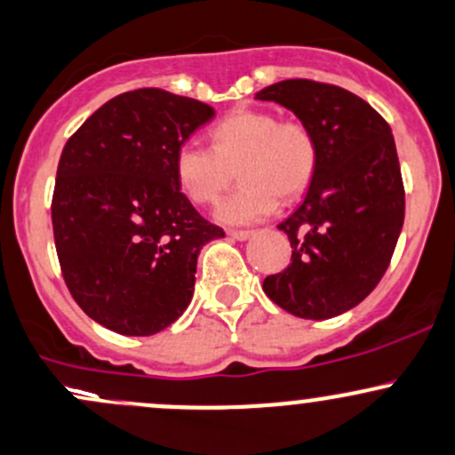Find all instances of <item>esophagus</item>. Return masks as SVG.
I'll return each instance as SVG.
<instances>
[{
  "label": "esophagus",
  "mask_w": 455,
  "mask_h": 455,
  "mask_svg": "<svg viewBox=\"0 0 455 455\" xmlns=\"http://www.w3.org/2000/svg\"><path fill=\"white\" fill-rule=\"evenodd\" d=\"M251 229H229L228 232V236L229 238H234V241H247V238L251 236Z\"/></svg>",
  "instance_id": "34e87169"
}]
</instances>
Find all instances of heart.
Masks as SVG:
<instances>
[{"label":"heart","instance_id":"b5f03b06","mask_svg":"<svg viewBox=\"0 0 455 455\" xmlns=\"http://www.w3.org/2000/svg\"><path fill=\"white\" fill-rule=\"evenodd\" d=\"M212 148L186 141L174 152V177L190 201L214 204L238 172L241 186L214 210L223 226L263 221L283 204L296 201L316 170L314 134L296 121L265 110H236L210 132Z\"/></svg>","mask_w":455,"mask_h":455}]
</instances>
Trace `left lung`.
I'll list each match as a JSON object with an SVG mask.
<instances>
[{
	"label": "left lung",
	"mask_w": 455,
	"mask_h": 455,
	"mask_svg": "<svg viewBox=\"0 0 455 455\" xmlns=\"http://www.w3.org/2000/svg\"><path fill=\"white\" fill-rule=\"evenodd\" d=\"M256 99L294 112L318 152L303 204L278 226L291 243V260L265 278L263 291L299 318H334L379 285L403 229L391 128L361 97L318 81H278Z\"/></svg>",
	"instance_id": "obj_1"
}]
</instances>
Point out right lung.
<instances>
[{"instance_id": "1", "label": "right lung", "mask_w": 455, "mask_h": 455, "mask_svg": "<svg viewBox=\"0 0 455 455\" xmlns=\"http://www.w3.org/2000/svg\"><path fill=\"white\" fill-rule=\"evenodd\" d=\"M214 116L208 103L143 88L103 103L57 168L52 232L81 309L124 336L172 325L195 294L196 259L226 236L174 177V152Z\"/></svg>"}]
</instances>
